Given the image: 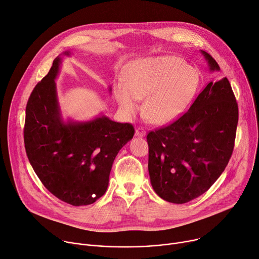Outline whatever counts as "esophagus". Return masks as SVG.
<instances>
[{"mask_svg":"<svg viewBox=\"0 0 259 259\" xmlns=\"http://www.w3.org/2000/svg\"><path fill=\"white\" fill-rule=\"evenodd\" d=\"M146 134H147L146 130H145V129H143V128H140V127H138V128L135 130V136L145 137V136H146Z\"/></svg>","mask_w":259,"mask_h":259,"instance_id":"1","label":"esophagus"}]
</instances>
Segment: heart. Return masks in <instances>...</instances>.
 I'll return each instance as SVG.
<instances>
[{"label": "heart", "mask_w": 259, "mask_h": 259, "mask_svg": "<svg viewBox=\"0 0 259 259\" xmlns=\"http://www.w3.org/2000/svg\"><path fill=\"white\" fill-rule=\"evenodd\" d=\"M200 83L198 69L175 56L152 58L132 66L127 82L114 84V96L127 117L139 109L144 100V113L157 125L175 121L192 102Z\"/></svg>", "instance_id": "b5f03b06"}]
</instances>
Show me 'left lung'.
Returning a JSON list of instances; mask_svg holds the SVG:
<instances>
[{"label": "left lung", "mask_w": 259, "mask_h": 259, "mask_svg": "<svg viewBox=\"0 0 259 259\" xmlns=\"http://www.w3.org/2000/svg\"><path fill=\"white\" fill-rule=\"evenodd\" d=\"M201 54L209 71H219L211 56ZM238 121V103L228 79L208 82L180 119L147 135L154 191L172 203H186L207 191L228 164Z\"/></svg>", "instance_id": "left-lung-1"}]
</instances>
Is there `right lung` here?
<instances>
[{"label": "right lung", "instance_id": "add662e5", "mask_svg": "<svg viewBox=\"0 0 259 259\" xmlns=\"http://www.w3.org/2000/svg\"><path fill=\"white\" fill-rule=\"evenodd\" d=\"M70 55V52L63 54ZM61 64L59 56L28 100L25 147L31 165L46 189L71 205H88L106 192L112 163L132 139L134 128L105 115L85 122H65L55 82Z\"/></svg>", "mask_w": 259, "mask_h": 259}]
</instances>
